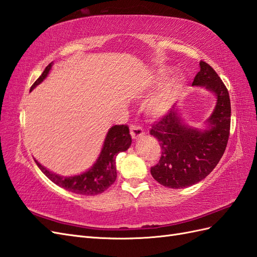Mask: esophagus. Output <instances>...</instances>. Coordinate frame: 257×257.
Wrapping results in <instances>:
<instances>
[{
  "label": "esophagus",
  "mask_w": 257,
  "mask_h": 257,
  "mask_svg": "<svg viewBox=\"0 0 257 257\" xmlns=\"http://www.w3.org/2000/svg\"><path fill=\"white\" fill-rule=\"evenodd\" d=\"M130 135L133 137V139L137 140L144 136V130L139 124H130Z\"/></svg>",
  "instance_id": "esophagus-1"
}]
</instances>
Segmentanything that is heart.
<instances>
[{
    "label": "heart",
    "mask_w": 257,
    "mask_h": 257,
    "mask_svg": "<svg viewBox=\"0 0 257 257\" xmlns=\"http://www.w3.org/2000/svg\"><path fill=\"white\" fill-rule=\"evenodd\" d=\"M181 81L182 79L180 77H176L164 84L161 90L148 103V113L153 116H161L165 114L169 107L172 106L177 95H178Z\"/></svg>",
    "instance_id": "b5f03b06"
}]
</instances>
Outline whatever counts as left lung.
<instances>
[{
  "instance_id": "left-lung-1",
  "label": "left lung",
  "mask_w": 257,
  "mask_h": 257,
  "mask_svg": "<svg viewBox=\"0 0 257 257\" xmlns=\"http://www.w3.org/2000/svg\"><path fill=\"white\" fill-rule=\"evenodd\" d=\"M192 85L214 92L217 104L207 121V130L187 127L176 109L168 110L152 124L150 135L160 142L162 155L151 175L162 186L173 189L195 185L208 176L225 153L230 135L231 105L220 77L207 63L200 62Z\"/></svg>"
}]
</instances>
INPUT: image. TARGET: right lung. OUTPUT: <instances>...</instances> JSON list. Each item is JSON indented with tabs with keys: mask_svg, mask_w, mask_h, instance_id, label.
Segmentation results:
<instances>
[{
	"mask_svg": "<svg viewBox=\"0 0 257 257\" xmlns=\"http://www.w3.org/2000/svg\"><path fill=\"white\" fill-rule=\"evenodd\" d=\"M51 67L52 63L45 67L42 75L31 85L30 91L43 81V79L48 76ZM130 144L131 136L129 134V127L127 124H115L109 129L106 138H105L102 152L94 165L82 175L68 177V178L52 174L40 163L37 161L35 162L38 167L41 169V172L55 185L76 194L96 195L104 192L115 182L117 177L116 156L120 152L128 150Z\"/></svg>",
	"mask_w": 257,
	"mask_h": 257,
	"instance_id": "obj_1",
	"label": "right lung"
}]
</instances>
